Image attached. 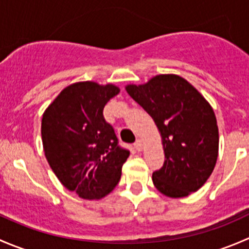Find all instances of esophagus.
Masks as SVG:
<instances>
[{"label": "esophagus", "instance_id": "esophagus-1", "mask_svg": "<svg viewBox=\"0 0 249 249\" xmlns=\"http://www.w3.org/2000/svg\"><path fill=\"white\" fill-rule=\"evenodd\" d=\"M134 145H135V149L139 150V152L140 150H142V141L141 140H137L136 142L134 143Z\"/></svg>", "mask_w": 249, "mask_h": 249}]
</instances>
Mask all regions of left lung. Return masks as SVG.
I'll list each match as a JSON object with an SVG mask.
<instances>
[{
	"label": "left lung",
	"instance_id": "8db88e82",
	"mask_svg": "<svg viewBox=\"0 0 249 249\" xmlns=\"http://www.w3.org/2000/svg\"><path fill=\"white\" fill-rule=\"evenodd\" d=\"M126 91L157 124L165 161L153 172L155 188L170 197L196 192L212 173L218 157L217 119L203 96L184 78L160 74Z\"/></svg>",
	"mask_w": 249,
	"mask_h": 249
}]
</instances>
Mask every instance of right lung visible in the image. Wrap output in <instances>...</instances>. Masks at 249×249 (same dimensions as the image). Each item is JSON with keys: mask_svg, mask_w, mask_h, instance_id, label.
<instances>
[{"mask_svg": "<svg viewBox=\"0 0 249 249\" xmlns=\"http://www.w3.org/2000/svg\"><path fill=\"white\" fill-rule=\"evenodd\" d=\"M112 84L80 82L65 88L42 118L46 158L60 182L83 199H101L119 183L130 152L104 117Z\"/></svg>", "mask_w": 249, "mask_h": 249, "instance_id": "right-lung-1", "label": "right lung"}]
</instances>
